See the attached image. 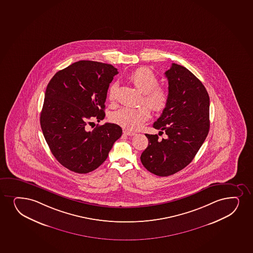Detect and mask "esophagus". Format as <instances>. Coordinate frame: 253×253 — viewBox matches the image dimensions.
<instances>
[{
  "label": "esophagus",
  "instance_id": "esophagus-1",
  "mask_svg": "<svg viewBox=\"0 0 253 253\" xmlns=\"http://www.w3.org/2000/svg\"><path fill=\"white\" fill-rule=\"evenodd\" d=\"M124 134H126V135H128V136H133V135H134L135 134V133H134V132H131V131L128 130H124Z\"/></svg>",
  "mask_w": 253,
  "mask_h": 253
}]
</instances>
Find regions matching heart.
<instances>
[{
	"mask_svg": "<svg viewBox=\"0 0 253 253\" xmlns=\"http://www.w3.org/2000/svg\"><path fill=\"white\" fill-rule=\"evenodd\" d=\"M128 80L143 93V101L147 105L139 107H122L112 114L111 120L123 128L137 130L150 118L149 105L156 113L163 112L166 108L169 101V92L165 87L158 85V78L147 68L135 69L128 75ZM118 86L117 82L111 84L107 92L109 101H115Z\"/></svg>",
	"mask_w": 253,
	"mask_h": 253,
	"instance_id": "b5f03b06",
	"label": "heart"
}]
</instances>
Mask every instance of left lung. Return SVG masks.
<instances>
[{
  "label": "left lung",
  "mask_w": 253,
  "mask_h": 253,
  "mask_svg": "<svg viewBox=\"0 0 253 253\" xmlns=\"http://www.w3.org/2000/svg\"><path fill=\"white\" fill-rule=\"evenodd\" d=\"M169 101L153 127L166 139L146 134L148 146L140 156L143 166L161 177L172 175L190 164L210 128L208 91L202 82L183 66L172 63L165 72Z\"/></svg>",
  "instance_id": "8db88e82"
}]
</instances>
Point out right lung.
Masks as SVG:
<instances>
[{"instance_id": "obj_1", "label": "right lung", "mask_w": 253, "mask_h": 253, "mask_svg": "<svg viewBox=\"0 0 253 253\" xmlns=\"http://www.w3.org/2000/svg\"><path fill=\"white\" fill-rule=\"evenodd\" d=\"M118 74L111 64L84 60L48 83L41 126L51 153L66 169L78 173L96 169L122 135L121 127L111 123L87 128L89 119H104L107 89Z\"/></svg>"}]
</instances>
